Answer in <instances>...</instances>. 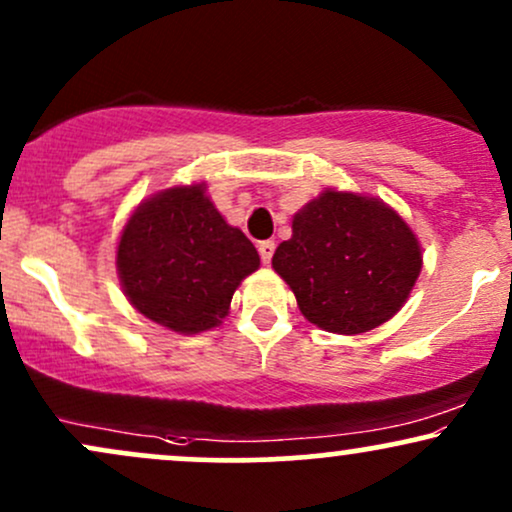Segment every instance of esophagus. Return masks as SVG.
I'll use <instances>...</instances> for the list:
<instances>
[{
    "instance_id": "1",
    "label": "esophagus",
    "mask_w": 512,
    "mask_h": 512,
    "mask_svg": "<svg viewBox=\"0 0 512 512\" xmlns=\"http://www.w3.org/2000/svg\"><path fill=\"white\" fill-rule=\"evenodd\" d=\"M274 240H262L260 245H257V252H260V257H262V264H269L272 262V257H274Z\"/></svg>"
}]
</instances>
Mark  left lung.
Returning a JSON list of instances; mask_svg holds the SVG:
<instances>
[{
    "instance_id": "8db88e82",
    "label": "left lung",
    "mask_w": 512,
    "mask_h": 512,
    "mask_svg": "<svg viewBox=\"0 0 512 512\" xmlns=\"http://www.w3.org/2000/svg\"><path fill=\"white\" fill-rule=\"evenodd\" d=\"M293 236L272 257L313 325L361 334L402 308L421 272L407 221L375 197L325 190L293 216Z\"/></svg>"
}]
</instances>
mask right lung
<instances>
[{"label": "right lung", "mask_w": 512, "mask_h": 512, "mask_svg": "<svg viewBox=\"0 0 512 512\" xmlns=\"http://www.w3.org/2000/svg\"><path fill=\"white\" fill-rule=\"evenodd\" d=\"M257 267L255 245L228 226L204 185L168 187L144 199L117 245L127 301L180 334L221 325L240 281Z\"/></svg>", "instance_id": "right-lung-1"}]
</instances>
